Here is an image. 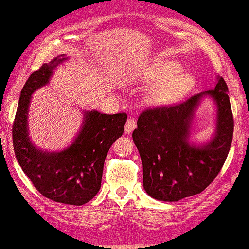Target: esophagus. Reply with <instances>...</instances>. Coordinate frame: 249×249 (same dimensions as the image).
I'll return each instance as SVG.
<instances>
[{
    "instance_id": "esophagus-1",
    "label": "esophagus",
    "mask_w": 249,
    "mask_h": 249,
    "mask_svg": "<svg viewBox=\"0 0 249 249\" xmlns=\"http://www.w3.org/2000/svg\"><path fill=\"white\" fill-rule=\"evenodd\" d=\"M135 128H136V121L132 120V119H128L127 122H125V125H124L125 134H130V132L134 131Z\"/></svg>"
}]
</instances>
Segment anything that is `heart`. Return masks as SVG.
<instances>
[{
  "label": "heart",
  "instance_id": "1",
  "mask_svg": "<svg viewBox=\"0 0 249 249\" xmlns=\"http://www.w3.org/2000/svg\"><path fill=\"white\" fill-rule=\"evenodd\" d=\"M180 69L181 67L176 61L163 60L142 71L138 79L154 84L146 91V103L152 107H163L181 98L193 87L194 76Z\"/></svg>",
  "mask_w": 249,
  "mask_h": 249
}]
</instances>
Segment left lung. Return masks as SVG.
Wrapping results in <instances>:
<instances>
[{"instance_id":"obj_1","label":"left lung","mask_w":249,"mask_h":249,"mask_svg":"<svg viewBox=\"0 0 249 249\" xmlns=\"http://www.w3.org/2000/svg\"><path fill=\"white\" fill-rule=\"evenodd\" d=\"M228 86L216 77L214 89L172 107L151 108L138 118L132 139L142 162V186L152 198L178 202L202 193L220 172L233 134ZM209 98L214 129L205 142L192 139L196 111Z\"/></svg>"}]
</instances>
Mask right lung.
<instances>
[{"mask_svg":"<svg viewBox=\"0 0 249 249\" xmlns=\"http://www.w3.org/2000/svg\"><path fill=\"white\" fill-rule=\"evenodd\" d=\"M68 59L66 54L54 57L30 74L20 93L12 138L16 158L36 189L54 202L80 206L100 190L105 158L124 134L127 114L84 110L79 130L67 147L59 151L37 147L28 127L33 94L49 85L56 68Z\"/></svg>","mask_w":249,"mask_h":249,"instance_id":"obj_1","label":"right lung"}]
</instances>
